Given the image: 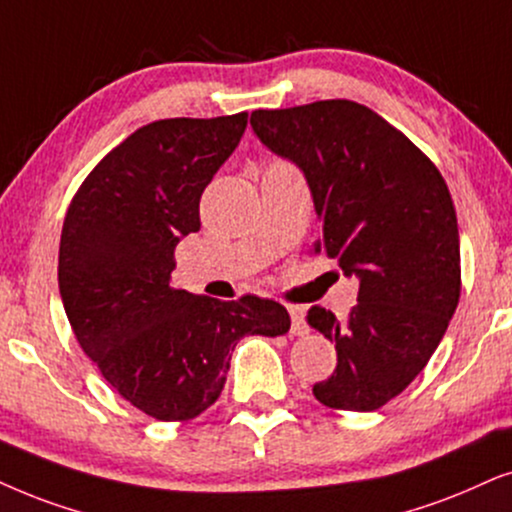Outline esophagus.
<instances>
[{
  "mask_svg": "<svg viewBox=\"0 0 512 512\" xmlns=\"http://www.w3.org/2000/svg\"><path fill=\"white\" fill-rule=\"evenodd\" d=\"M288 314H290V333L307 335L309 326H307V314H304V309L293 304V307H288Z\"/></svg>",
  "mask_w": 512,
  "mask_h": 512,
  "instance_id": "34e87169",
  "label": "esophagus"
}]
</instances>
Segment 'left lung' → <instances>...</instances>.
Instances as JSON below:
<instances>
[{"mask_svg":"<svg viewBox=\"0 0 512 512\" xmlns=\"http://www.w3.org/2000/svg\"><path fill=\"white\" fill-rule=\"evenodd\" d=\"M262 144L300 165L321 219L314 252L359 276L345 319L307 321L335 342L338 366L312 387L328 409L375 411L423 371L461 297V243L449 186L435 163L357 101L252 111Z\"/></svg>","mask_w":512,"mask_h":512,"instance_id":"1","label":"left lung"}]
</instances>
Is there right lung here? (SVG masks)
Masks as SVG:
<instances>
[{
    "label": "right lung",
    "mask_w": 512,
    "mask_h": 512,
    "mask_svg": "<svg viewBox=\"0 0 512 512\" xmlns=\"http://www.w3.org/2000/svg\"><path fill=\"white\" fill-rule=\"evenodd\" d=\"M248 113L155 120L103 155L70 200L58 290L108 385L155 420H191L222 394L243 335L288 333L283 304L222 302L172 286L174 248L200 229V196Z\"/></svg>",
    "instance_id": "add662e5"
}]
</instances>
